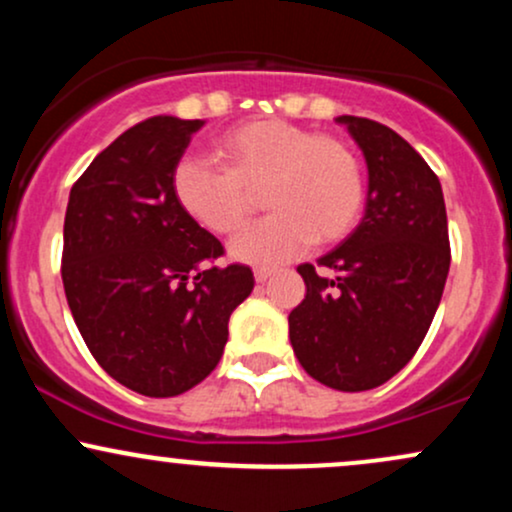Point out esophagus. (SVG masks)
I'll return each mask as SVG.
<instances>
[{"instance_id": "34e87169", "label": "esophagus", "mask_w": 512, "mask_h": 512, "mask_svg": "<svg viewBox=\"0 0 512 512\" xmlns=\"http://www.w3.org/2000/svg\"><path fill=\"white\" fill-rule=\"evenodd\" d=\"M272 274H274V269L257 267L255 269V281H257V284H264V281H267V279H272Z\"/></svg>"}]
</instances>
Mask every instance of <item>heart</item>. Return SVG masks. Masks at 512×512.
I'll use <instances>...</instances> for the list:
<instances>
[{
  "instance_id": "1",
  "label": "heart",
  "mask_w": 512,
  "mask_h": 512,
  "mask_svg": "<svg viewBox=\"0 0 512 512\" xmlns=\"http://www.w3.org/2000/svg\"><path fill=\"white\" fill-rule=\"evenodd\" d=\"M178 204L197 226L228 238L243 231L262 192L272 214L233 240V257L272 264L305 245H332L361 219L366 180L356 151L332 134L286 120H250L214 139V161L182 158L173 173Z\"/></svg>"
}]
</instances>
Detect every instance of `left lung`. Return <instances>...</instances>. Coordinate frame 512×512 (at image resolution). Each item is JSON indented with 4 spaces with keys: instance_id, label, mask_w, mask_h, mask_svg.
Wrapping results in <instances>:
<instances>
[{
    "instance_id": "1",
    "label": "left lung",
    "mask_w": 512,
    "mask_h": 512,
    "mask_svg": "<svg viewBox=\"0 0 512 512\" xmlns=\"http://www.w3.org/2000/svg\"><path fill=\"white\" fill-rule=\"evenodd\" d=\"M368 163L366 214L339 248L301 264L289 337L305 373L342 392L387 383L424 342L450 269L438 175L395 129L342 115Z\"/></svg>"
}]
</instances>
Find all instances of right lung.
Masks as SVG:
<instances>
[{
  "label": "right lung",
  "mask_w": 512,
  "mask_h": 512,
  "mask_svg": "<svg viewBox=\"0 0 512 512\" xmlns=\"http://www.w3.org/2000/svg\"><path fill=\"white\" fill-rule=\"evenodd\" d=\"M204 120L129 127L74 182L62 284L81 337L110 378L146 397L192 390L221 361L228 317L250 296L245 264L182 211L173 173Z\"/></svg>",
  "instance_id": "1"
}]
</instances>
